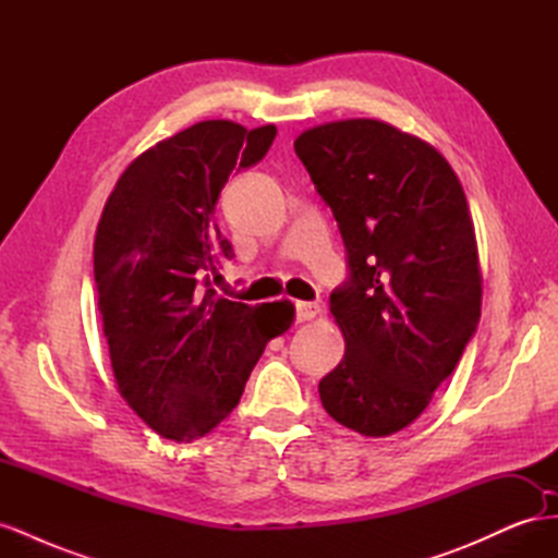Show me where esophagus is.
<instances>
[{
    "label": "esophagus",
    "instance_id": "1",
    "mask_svg": "<svg viewBox=\"0 0 558 558\" xmlns=\"http://www.w3.org/2000/svg\"><path fill=\"white\" fill-rule=\"evenodd\" d=\"M318 312H320V307L316 305V302H295L298 320H312Z\"/></svg>",
    "mask_w": 558,
    "mask_h": 558
}]
</instances>
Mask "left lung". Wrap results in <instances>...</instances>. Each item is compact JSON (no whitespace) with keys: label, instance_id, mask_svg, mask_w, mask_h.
<instances>
[{"label":"left lung","instance_id":"8db88e82","mask_svg":"<svg viewBox=\"0 0 558 558\" xmlns=\"http://www.w3.org/2000/svg\"><path fill=\"white\" fill-rule=\"evenodd\" d=\"M295 154L347 251V279L330 293L347 351L318 381L320 402L356 433H398L477 332L482 277L465 193L433 146L369 118L302 132Z\"/></svg>","mask_w":558,"mask_h":558}]
</instances>
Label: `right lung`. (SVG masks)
Wrapping results in <instances>:
<instances>
[{"label": "right lung", "instance_id": "right-lung-1", "mask_svg": "<svg viewBox=\"0 0 558 558\" xmlns=\"http://www.w3.org/2000/svg\"><path fill=\"white\" fill-rule=\"evenodd\" d=\"M275 137V125L195 123L134 160L99 218L93 263L113 375L167 440L193 442L221 424L295 316L289 300L251 307L211 289L234 256L214 218L218 195Z\"/></svg>", "mask_w": 558, "mask_h": 558}]
</instances>
